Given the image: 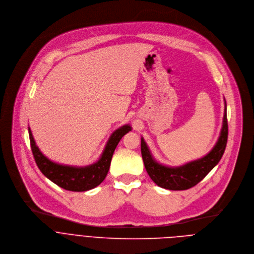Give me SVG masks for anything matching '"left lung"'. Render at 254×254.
Instances as JSON below:
<instances>
[{"mask_svg": "<svg viewBox=\"0 0 254 254\" xmlns=\"http://www.w3.org/2000/svg\"><path fill=\"white\" fill-rule=\"evenodd\" d=\"M228 126L225 103L220 135L213 148L206 155L181 166H166L160 164L152 157L147 144L141 137L140 149L145 170L152 182L162 189L170 190H189L201 182L212 168L219 162L225 150Z\"/></svg>", "mask_w": 254, "mask_h": 254, "instance_id": "left-lung-1", "label": "left lung"}]
</instances>
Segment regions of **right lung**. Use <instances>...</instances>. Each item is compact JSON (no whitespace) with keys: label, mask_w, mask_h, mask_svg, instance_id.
Listing matches in <instances>:
<instances>
[{"label":"right lung","mask_w":254,"mask_h":254,"mask_svg":"<svg viewBox=\"0 0 254 254\" xmlns=\"http://www.w3.org/2000/svg\"><path fill=\"white\" fill-rule=\"evenodd\" d=\"M131 130L129 125H125L115 130L109 138L101 158L87 166H70L56 163L46 157L37 146L32 131L29 127V135L34 158L40 171L51 182L60 188L69 191H87L101 185L106 179L114 151L122 137Z\"/></svg>","instance_id":"obj_1"}]
</instances>
